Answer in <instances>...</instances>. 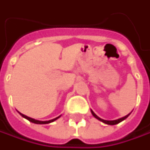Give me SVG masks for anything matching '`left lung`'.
Here are the masks:
<instances>
[{"instance_id":"8db88e82","label":"left lung","mask_w":150,"mask_h":150,"mask_svg":"<svg viewBox=\"0 0 150 150\" xmlns=\"http://www.w3.org/2000/svg\"><path fill=\"white\" fill-rule=\"evenodd\" d=\"M91 112H92V114H93V116L94 117V118H96L97 119H98L99 121H101V122H103V123H104V124H109V125H115V124H119L120 122H122V121H124V119H126V118H128L129 116L130 115V113H129L128 115H126V116H124V117H123V118H118V119H116V120H104V119H103V118H99L98 116H97L95 113H94V112L93 111V110H91Z\"/></svg>"}]
</instances>
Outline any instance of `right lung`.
Wrapping results in <instances>:
<instances>
[{
  "label": "right lung",
  "instance_id": "right-lung-1",
  "mask_svg": "<svg viewBox=\"0 0 150 150\" xmlns=\"http://www.w3.org/2000/svg\"><path fill=\"white\" fill-rule=\"evenodd\" d=\"M20 113L21 115L23 117V118H25L27 120H29L30 122H32V123H34V124H50V123H52V122H54L55 120H57L58 118H60V116H58V117H57V118H53V119H51V120H48V121H40V120H37V119H34V118H30V117H28V116H26V115H24V114H22L21 112H18Z\"/></svg>",
  "mask_w": 150,
  "mask_h": 150
}]
</instances>
